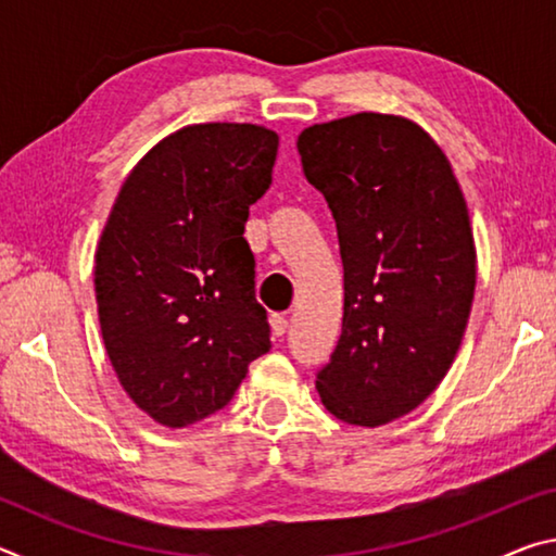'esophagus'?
<instances>
[{
	"label": "esophagus",
	"instance_id": "obj_1",
	"mask_svg": "<svg viewBox=\"0 0 556 556\" xmlns=\"http://www.w3.org/2000/svg\"><path fill=\"white\" fill-rule=\"evenodd\" d=\"M269 326H271V333H275V336L279 338V336L287 333L289 321H287L285 314H271V316H269Z\"/></svg>",
	"mask_w": 556,
	"mask_h": 556
}]
</instances>
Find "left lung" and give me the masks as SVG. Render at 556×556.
<instances>
[{
	"label": "left lung",
	"instance_id": "8db88e82",
	"mask_svg": "<svg viewBox=\"0 0 556 556\" xmlns=\"http://www.w3.org/2000/svg\"><path fill=\"white\" fill-rule=\"evenodd\" d=\"M296 147L343 260V331L316 390L336 419L382 427L439 388L464 338L476 291L464 191L441 147L400 115L321 122Z\"/></svg>",
	"mask_w": 556,
	"mask_h": 556
}]
</instances>
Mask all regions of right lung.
I'll list each match as a JSON object with an SVG mask.
<instances>
[{"label": "right lung", "mask_w": 556, "mask_h": 556, "mask_svg": "<svg viewBox=\"0 0 556 556\" xmlns=\"http://www.w3.org/2000/svg\"><path fill=\"white\" fill-rule=\"evenodd\" d=\"M277 131L240 122L188 125L139 159L96 250L105 351L129 400L181 429L223 409L269 351L242 238L265 195Z\"/></svg>", "instance_id": "add662e5"}]
</instances>
